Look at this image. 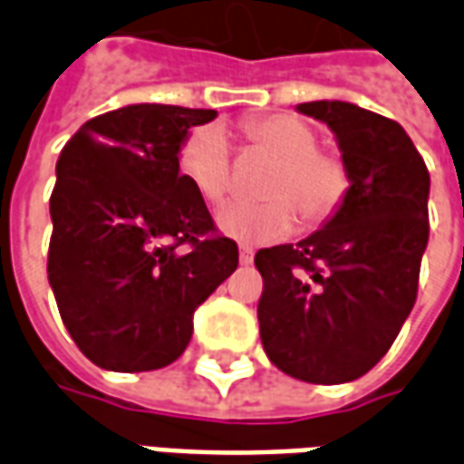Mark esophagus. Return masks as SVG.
Wrapping results in <instances>:
<instances>
[{"label":"esophagus","instance_id":"esophagus-1","mask_svg":"<svg viewBox=\"0 0 464 464\" xmlns=\"http://www.w3.org/2000/svg\"><path fill=\"white\" fill-rule=\"evenodd\" d=\"M238 258H241V266H251L253 263V251L248 246H241V253H238Z\"/></svg>","mask_w":464,"mask_h":464}]
</instances>
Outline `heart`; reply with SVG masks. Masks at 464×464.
<instances>
[{
    "mask_svg": "<svg viewBox=\"0 0 464 464\" xmlns=\"http://www.w3.org/2000/svg\"><path fill=\"white\" fill-rule=\"evenodd\" d=\"M256 149L273 153V171L266 193L268 201H231L216 216L223 236L246 246H266L288 238L301 211L311 223L331 216L348 188V173L338 156L318 149V133L311 123L293 114H273L246 126ZM179 171L206 201H221L231 191V146L218 126L193 129L179 151Z\"/></svg>",
    "mask_w": 464,
    "mask_h": 464,
    "instance_id": "b5f03b06",
    "label": "heart"
}]
</instances>
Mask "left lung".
<instances>
[{
	"label": "left lung",
	"mask_w": 464,
	"mask_h": 464,
	"mask_svg": "<svg viewBox=\"0 0 464 464\" xmlns=\"http://www.w3.org/2000/svg\"><path fill=\"white\" fill-rule=\"evenodd\" d=\"M301 114L335 136L348 188L323 228L256 253L266 355L303 382H350L390 350L418 298L430 173L405 129L350 102Z\"/></svg>",
	"instance_id": "8db88e82"
}]
</instances>
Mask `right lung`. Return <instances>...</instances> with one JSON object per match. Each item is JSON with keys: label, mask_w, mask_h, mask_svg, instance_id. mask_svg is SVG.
<instances>
[{"label": "right lung", "mask_w": 464, "mask_h": 464, "mask_svg": "<svg viewBox=\"0 0 464 464\" xmlns=\"http://www.w3.org/2000/svg\"><path fill=\"white\" fill-rule=\"evenodd\" d=\"M213 109L129 104L66 141L49 201V285L66 331L94 365L166 368L193 333V313L238 268V246L213 236L179 151ZM192 248L181 254L178 246Z\"/></svg>", "instance_id": "obj_1"}]
</instances>
